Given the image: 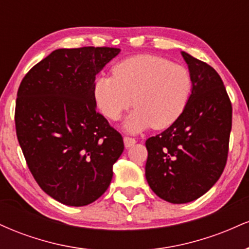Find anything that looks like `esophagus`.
Here are the masks:
<instances>
[{
	"label": "esophagus",
	"instance_id": "34e87169",
	"mask_svg": "<svg viewBox=\"0 0 249 249\" xmlns=\"http://www.w3.org/2000/svg\"><path fill=\"white\" fill-rule=\"evenodd\" d=\"M134 144H136V139L131 138V137H124V145H125V147L128 148V147L133 146Z\"/></svg>",
	"mask_w": 249,
	"mask_h": 249
}]
</instances>
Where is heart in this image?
Instances as JSON below:
<instances>
[{"label":"heart","instance_id":"b5f03b06","mask_svg":"<svg viewBox=\"0 0 249 249\" xmlns=\"http://www.w3.org/2000/svg\"><path fill=\"white\" fill-rule=\"evenodd\" d=\"M112 73L96 79L93 96L110 121H118L133 103L136 108L124 124L128 132L168 127L182 115L192 93L190 71L159 56L130 57L116 64Z\"/></svg>","mask_w":249,"mask_h":249}]
</instances>
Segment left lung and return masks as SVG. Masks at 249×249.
Here are the masks:
<instances>
[{
    "instance_id": "1",
    "label": "left lung",
    "mask_w": 249,
    "mask_h": 249,
    "mask_svg": "<svg viewBox=\"0 0 249 249\" xmlns=\"http://www.w3.org/2000/svg\"><path fill=\"white\" fill-rule=\"evenodd\" d=\"M193 88L182 115L164 132L148 138L145 177L159 198L186 204L218 181L228 154L232 104L219 73L181 51Z\"/></svg>"
}]
</instances>
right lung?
<instances>
[{"mask_svg":"<svg viewBox=\"0 0 249 249\" xmlns=\"http://www.w3.org/2000/svg\"><path fill=\"white\" fill-rule=\"evenodd\" d=\"M117 48L57 49L37 63L17 91L15 125L31 174L68 206L96 201L124 151L121 133L96 110V75Z\"/></svg>","mask_w":249,"mask_h":249,"instance_id":"obj_1","label":"right lung"}]
</instances>
